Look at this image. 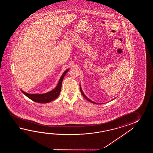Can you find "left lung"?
Here are the masks:
<instances>
[{
	"mask_svg": "<svg viewBox=\"0 0 153 153\" xmlns=\"http://www.w3.org/2000/svg\"><path fill=\"white\" fill-rule=\"evenodd\" d=\"M80 91H81V94H82V96H84V97H85V98H86L88 101H89V102H91V103H94V104H97V103H95V102H93V101H91V100H90L89 98H88L86 96V95H85L84 94V92H82V89H81V86H80Z\"/></svg>",
	"mask_w": 153,
	"mask_h": 153,
	"instance_id": "left-lung-1",
	"label": "left lung"
}]
</instances>
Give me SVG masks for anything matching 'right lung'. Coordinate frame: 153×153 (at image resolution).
Segmentation results:
<instances>
[{
    "label": "right lung",
    "instance_id": "right-lung-1",
    "mask_svg": "<svg viewBox=\"0 0 153 153\" xmlns=\"http://www.w3.org/2000/svg\"><path fill=\"white\" fill-rule=\"evenodd\" d=\"M68 71L69 69H68L63 73V74L59 80V83L57 85V86L53 90L50 91L48 93L44 94H29L26 93L21 90L27 97L29 98V99L32 100V101H34L36 102L40 103H46L50 102L51 101L55 100V99L58 97L59 94H60L61 90L62 82L63 81V79L66 74V73Z\"/></svg>",
    "mask_w": 153,
    "mask_h": 153
}]
</instances>
